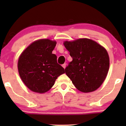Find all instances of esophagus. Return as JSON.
I'll list each match as a JSON object with an SVG mask.
<instances>
[{"instance_id": "obj_1", "label": "esophagus", "mask_w": 126, "mask_h": 126, "mask_svg": "<svg viewBox=\"0 0 126 126\" xmlns=\"http://www.w3.org/2000/svg\"><path fill=\"white\" fill-rule=\"evenodd\" d=\"M62 66L64 69H65V68H66V63H63V64L62 65Z\"/></svg>"}]
</instances>
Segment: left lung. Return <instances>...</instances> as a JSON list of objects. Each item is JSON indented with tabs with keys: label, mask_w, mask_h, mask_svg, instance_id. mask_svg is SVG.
I'll list each match as a JSON object with an SVG mask.
<instances>
[{
	"label": "left lung",
	"mask_w": 126,
	"mask_h": 126,
	"mask_svg": "<svg viewBox=\"0 0 126 126\" xmlns=\"http://www.w3.org/2000/svg\"><path fill=\"white\" fill-rule=\"evenodd\" d=\"M63 44L73 58L65 69L66 75L81 92L96 90L104 82L109 70L107 51L95 41L87 38L65 41Z\"/></svg>",
	"instance_id": "obj_1"
}]
</instances>
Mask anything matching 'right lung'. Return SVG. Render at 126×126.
Instances as JSON below:
<instances>
[{"label": "right lung", "instance_id": "add662e5", "mask_svg": "<svg viewBox=\"0 0 126 126\" xmlns=\"http://www.w3.org/2000/svg\"><path fill=\"white\" fill-rule=\"evenodd\" d=\"M56 45V41L39 39L30 45L19 58V74L31 91L46 92L57 77L65 73L64 69L57 63L56 55L52 54Z\"/></svg>", "mask_w": 126, "mask_h": 126}]
</instances>
